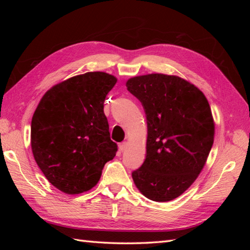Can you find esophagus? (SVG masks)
<instances>
[{
	"label": "esophagus",
	"instance_id": "1",
	"mask_svg": "<svg viewBox=\"0 0 250 250\" xmlns=\"http://www.w3.org/2000/svg\"><path fill=\"white\" fill-rule=\"evenodd\" d=\"M126 146H128V143H126V142L120 143V144H119V150H120V151H125Z\"/></svg>",
	"mask_w": 250,
	"mask_h": 250
}]
</instances>
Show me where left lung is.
<instances>
[{"label": "left lung", "instance_id": "8db88e82", "mask_svg": "<svg viewBox=\"0 0 250 250\" xmlns=\"http://www.w3.org/2000/svg\"><path fill=\"white\" fill-rule=\"evenodd\" d=\"M125 84L147 119L146 159L132 178L149 200L172 201L198 178L213 146L208 101L193 83L175 75L147 74Z\"/></svg>", "mask_w": 250, "mask_h": 250}]
</instances>
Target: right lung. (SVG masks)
<instances>
[{
	"label": "right lung",
	"instance_id": "1",
	"mask_svg": "<svg viewBox=\"0 0 250 250\" xmlns=\"http://www.w3.org/2000/svg\"><path fill=\"white\" fill-rule=\"evenodd\" d=\"M116 83L107 73H84L55 84L37 105L31 122L32 152L45 177L62 192L92 189L105 163L116 156L103 110Z\"/></svg>",
	"mask_w": 250,
	"mask_h": 250
}]
</instances>
